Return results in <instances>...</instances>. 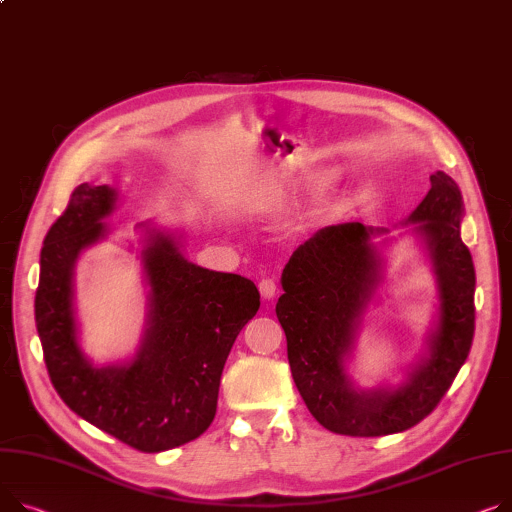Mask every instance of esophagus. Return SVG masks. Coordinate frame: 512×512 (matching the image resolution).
Listing matches in <instances>:
<instances>
[{"instance_id": "obj_1", "label": "esophagus", "mask_w": 512, "mask_h": 512, "mask_svg": "<svg viewBox=\"0 0 512 512\" xmlns=\"http://www.w3.org/2000/svg\"><path fill=\"white\" fill-rule=\"evenodd\" d=\"M259 292H261V296H263L265 300H274L276 294H278V284H276L274 280L265 278V280L259 282Z\"/></svg>"}]
</instances>
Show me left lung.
<instances>
[{
	"label": "left lung",
	"mask_w": 512,
	"mask_h": 512,
	"mask_svg": "<svg viewBox=\"0 0 512 512\" xmlns=\"http://www.w3.org/2000/svg\"><path fill=\"white\" fill-rule=\"evenodd\" d=\"M465 208L457 183L436 170L430 191L403 220L426 249L438 309L424 350L397 387L360 389L348 360L368 304L385 280V228L346 222L317 230L282 271L276 315L286 333L292 379L313 418L346 436H385L422 422L467 360L475 329V269L461 241Z\"/></svg>",
	"instance_id": "1"
}]
</instances>
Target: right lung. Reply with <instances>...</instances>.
<instances>
[{"label":"right lung","mask_w":512,"mask_h":512,"mask_svg":"<svg viewBox=\"0 0 512 512\" xmlns=\"http://www.w3.org/2000/svg\"><path fill=\"white\" fill-rule=\"evenodd\" d=\"M109 185L82 183L49 228L41 251L34 321L51 383L72 412L142 453L185 445L216 416L220 377L236 335L257 315V286L203 269L183 253V234L138 224L148 286L146 325L135 354L96 366L80 344L76 263L105 241L117 208Z\"/></svg>","instance_id":"obj_1"}]
</instances>
